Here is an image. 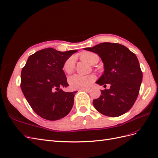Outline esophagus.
Listing matches in <instances>:
<instances>
[{
    "label": "esophagus",
    "instance_id": "1",
    "mask_svg": "<svg viewBox=\"0 0 158 158\" xmlns=\"http://www.w3.org/2000/svg\"><path fill=\"white\" fill-rule=\"evenodd\" d=\"M82 90H83L84 92H89V91H90V89H89V88H85V89H82Z\"/></svg>",
    "mask_w": 158,
    "mask_h": 158
}]
</instances>
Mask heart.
Segmentation results:
<instances>
[{"label":"heart","mask_w":158,"mask_h":158,"mask_svg":"<svg viewBox=\"0 0 158 158\" xmlns=\"http://www.w3.org/2000/svg\"><path fill=\"white\" fill-rule=\"evenodd\" d=\"M97 54L93 52H84L80 55V59L89 63V64H94ZM75 66V60L74 57H70L65 61L63 65V70L66 73L70 74L73 71ZM96 80V76L93 74L83 76L80 74H74L71 76L69 78L70 86L74 89H80L87 88Z\"/></svg>","instance_id":"b5f03b06"}]
</instances>
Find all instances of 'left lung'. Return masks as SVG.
<instances>
[{"label":"left lung","instance_id":"obj_1","mask_svg":"<svg viewBox=\"0 0 158 158\" xmlns=\"http://www.w3.org/2000/svg\"><path fill=\"white\" fill-rule=\"evenodd\" d=\"M84 50L98 54L104 72L96 81L100 86L110 88L101 90L93 100L94 108L102 114L118 117L129 111L137 99L142 81V72L136 55L125 46L103 42Z\"/></svg>","mask_w":158,"mask_h":158}]
</instances>
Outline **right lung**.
<instances>
[{"mask_svg":"<svg viewBox=\"0 0 158 158\" xmlns=\"http://www.w3.org/2000/svg\"><path fill=\"white\" fill-rule=\"evenodd\" d=\"M76 51L44 48L31 55L23 68L21 89L32 110L45 120H60L72 108L77 92L62 89L69 86L62 69L65 61Z\"/></svg>","mask_w":158,"mask_h":158,"instance_id":"1","label":"right lung"}]
</instances>
